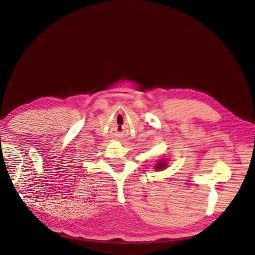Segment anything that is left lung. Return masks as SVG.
Listing matches in <instances>:
<instances>
[{"mask_svg":"<svg viewBox=\"0 0 255 255\" xmlns=\"http://www.w3.org/2000/svg\"><path fill=\"white\" fill-rule=\"evenodd\" d=\"M166 167H167V164L165 163V159H161V160H159L158 164H156L155 169L156 170H163V169H165Z\"/></svg>","mask_w":255,"mask_h":255,"instance_id":"left-lung-1","label":"left lung"}]
</instances>
